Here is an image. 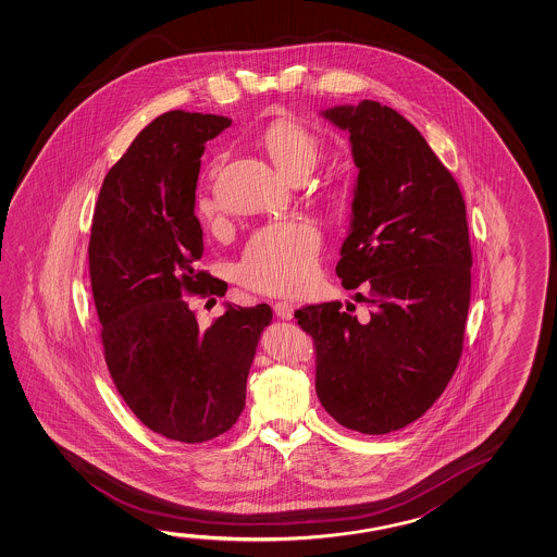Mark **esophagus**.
<instances>
[{"label": "esophagus", "instance_id": "34e87169", "mask_svg": "<svg viewBox=\"0 0 557 557\" xmlns=\"http://www.w3.org/2000/svg\"><path fill=\"white\" fill-rule=\"evenodd\" d=\"M274 312L277 319L292 320L293 319V302L277 301L274 305Z\"/></svg>", "mask_w": 557, "mask_h": 557}]
</instances>
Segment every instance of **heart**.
<instances>
[{"mask_svg":"<svg viewBox=\"0 0 557 557\" xmlns=\"http://www.w3.org/2000/svg\"><path fill=\"white\" fill-rule=\"evenodd\" d=\"M265 151L283 174L295 181L305 178L319 163L322 144L295 120H275L262 136ZM220 206L206 184L198 198V215L210 223ZM320 238L307 221H283L268 225L248 240L238 262V282L248 289L268 295H293L312 282L319 264Z\"/></svg>","mask_w":557,"mask_h":557,"instance_id":"heart-1","label":"heart"}]
</instances>
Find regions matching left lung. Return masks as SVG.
Returning a JSON list of instances; mask_svg holds the SVG:
<instances>
[{
	"mask_svg": "<svg viewBox=\"0 0 557 557\" xmlns=\"http://www.w3.org/2000/svg\"><path fill=\"white\" fill-rule=\"evenodd\" d=\"M349 132L359 169L336 274L366 283L369 314L322 302L295 310L314 339L317 394L347 429L384 435L433 406L455 374L470 307L466 203L425 137L376 101L322 112Z\"/></svg>",
	"mask_w": 557,
	"mask_h": 557,
	"instance_id": "left-lung-1",
	"label": "left lung"
}]
</instances>
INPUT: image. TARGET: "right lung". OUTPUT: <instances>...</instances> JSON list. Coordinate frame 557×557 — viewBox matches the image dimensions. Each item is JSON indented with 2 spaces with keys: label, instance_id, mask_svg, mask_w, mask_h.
<instances>
[{
  "label": "right lung",
  "instance_id": "right-lung-1",
  "mask_svg": "<svg viewBox=\"0 0 557 557\" xmlns=\"http://www.w3.org/2000/svg\"><path fill=\"white\" fill-rule=\"evenodd\" d=\"M231 120L171 110L137 134L104 176L92 215L89 274L104 361L137 420L161 437L203 443L237 423L272 309L231 307L200 329L186 295L221 297L196 268L194 213L206 141ZM215 301V299H211Z\"/></svg>",
  "mask_w": 557,
  "mask_h": 557
}]
</instances>
